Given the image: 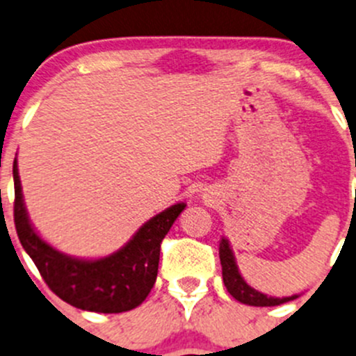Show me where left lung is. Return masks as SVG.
Wrapping results in <instances>:
<instances>
[{"label": "left lung", "instance_id": "8db88e82", "mask_svg": "<svg viewBox=\"0 0 356 356\" xmlns=\"http://www.w3.org/2000/svg\"><path fill=\"white\" fill-rule=\"evenodd\" d=\"M218 254H220L222 277H224L225 288H227L232 298H236V300L241 301V303L251 305V307H277V305L288 303V301L298 298L296 294L286 298L267 296V294L251 288L245 279L241 277V274H239V268L234 260V253H232L229 241L225 238H222L220 248H218Z\"/></svg>", "mask_w": 356, "mask_h": 356}]
</instances>
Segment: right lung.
Here are the masks:
<instances>
[{"label":"right lung","mask_w":356,"mask_h":356,"mask_svg":"<svg viewBox=\"0 0 356 356\" xmlns=\"http://www.w3.org/2000/svg\"><path fill=\"white\" fill-rule=\"evenodd\" d=\"M15 203L13 220L24 250L38 267L48 288L68 305L98 314H120L139 307L156 281L160 245L186 203L149 218L131 241L98 260L68 257L42 241L32 227L24 204L17 160L13 161Z\"/></svg>","instance_id":"1"}]
</instances>
